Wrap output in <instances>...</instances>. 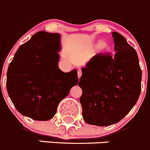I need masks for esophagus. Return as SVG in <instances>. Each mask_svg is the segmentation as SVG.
Returning <instances> with one entry per match:
<instances>
[{
    "instance_id": "esophagus-1",
    "label": "esophagus",
    "mask_w": 150,
    "mask_h": 150,
    "mask_svg": "<svg viewBox=\"0 0 150 150\" xmlns=\"http://www.w3.org/2000/svg\"><path fill=\"white\" fill-rule=\"evenodd\" d=\"M81 69H78V71H77V74H78V77L79 78H80V77H81Z\"/></svg>"
}]
</instances>
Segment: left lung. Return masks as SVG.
<instances>
[{"instance_id":"obj_1","label":"left lung","mask_w":150,"mask_h":150,"mask_svg":"<svg viewBox=\"0 0 150 150\" xmlns=\"http://www.w3.org/2000/svg\"><path fill=\"white\" fill-rule=\"evenodd\" d=\"M112 35L115 55L97 54L81 69L80 103L88 124L106 126L119 122L135 105L141 92L137 52L121 34L113 32Z\"/></svg>"}]
</instances>
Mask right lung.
Listing matches in <instances>:
<instances>
[{
	"label": "right lung",
	"mask_w": 150,
	"mask_h": 150,
	"mask_svg": "<svg viewBox=\"0 0 150 150\" xmlns=\"http://www.w3.org/2000/svg\"><path fill=\"white\" fill-rule=\"evenodd\" d=\"M61 35L44 31L21 45L9 64L7 92L16 110L36 121H48L60 102L78 84L77 70L58 68Z\"/></svg>",
	"instance_id": "obj_1"
}]
</instances>
